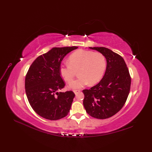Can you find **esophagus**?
I'll return each instance as SVG.
<instances>
[{
	"instance_id": "esophagus-1",
	"label": "esophagus",
	"mask_w": 152,
	"mask_h": 152,
	"mask_svg": "<svg viewBox=\"0 0 152 152\" xmlns=\"http://www.w3.org/2000/svg\"><path fill=\"white\" fill-rule=\"evenodd\" d=\"M80 91H81L80 90H77V89H75V90H73V92H74V93H75L76 95H77V94H79Z\"/></svg>"
}]
</instances>
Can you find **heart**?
I'll return each mask as SVG.
<instances>
[{"mask_svg": "<svg viewBox=\"0 0 152 152\" xmlns=\"http://www.w3.org/2000/svg\"><path fill=\"white\" fill-rule=\"evenodd\" d=\"M69 63L63 64L59 67V73L67 82H71L79 72L80 77L69 85L71 89H80L89 83H98L104 75L107 61L104 55L91 50H79L72 53L68 58Z\"/></svg>", "mask_w": 152, "mask_h": 152, "instance_id": "obj_1", "label": "heart"}]
</instances>
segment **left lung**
Masks as SVG:
<instances>
[{
  "label": "left lung",
  "mask_w": 152,
  "mask_h": 152,
  "mask_svg": "<svg viewBox=\"0 0 152 152\" xmlns=\"http://www.w3.org/2000/svg\"><path fill=\"white\" fill-rule=\"evenodd\" d=\"M103 54L107 69L103 79L90 89L82 91L84 107L89 115L98 119L113 116L125 104L129 94L131 77L126 63L120 55L108 48H89Z\"/></svg>",
  "instance_id": "1"
}]
</instances>
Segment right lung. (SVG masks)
Wrapping results in <instances>:
<instances>
[{"label": "right lung", "instance_id": "right-lung-1", "mask_svg": "<svg viewBox=\"0 0 152 152\" xmlns=\"http://www.w3.org/2000/svg\"><path fill=\"white\" fill-rule=\"evenodd\" d=\"M77 46L54 48L32 63L25 77V91L28 102L39 115L50 121L66 117L70 112L75 94L61 93L65 82L59 67L66 55Z\"/></svg>", "mask_w": 152, "mask_h": 152}]
</instances>
